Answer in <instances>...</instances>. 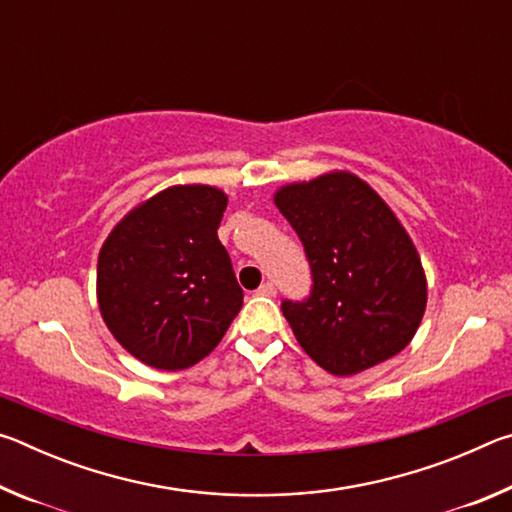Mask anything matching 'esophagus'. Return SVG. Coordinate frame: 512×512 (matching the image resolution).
<instances>
[{"mask_svg": "<svg viewBox=\"0 0 512 512\" xmlns=\"http://www.w3.org/2000/svg\"><path fill=\"white\" fill-rule=\"evenodd\" d=\"M259 296H275V284L273 282H264L262 287L257 289Z\"/></svg>", "mask_w": 512, "mask_h": 512, "instance_id": "obj_1", "label": "esophagus"}]
</instances>
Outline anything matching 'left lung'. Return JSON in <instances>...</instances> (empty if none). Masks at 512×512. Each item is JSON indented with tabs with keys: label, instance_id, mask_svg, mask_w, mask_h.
Instances as JSON below:
<instances>
[{
	"label": "left lung",
	"instance_id": "1",
	"mask_svg": "<svg viewBox=\"0 0 512 512\" xmlns=\"http://www.w3.org/2000/svg\"><path fill=\"white\" fill-rule=\"evenodd\" d=\"M273 203L298 232L314 277L305 302H282L300 348L336 377L402 352L427 309V277L384 198L350 171H327L282 185Z\"/></svg>",
	"mask_w": 512,
	"mask_h": 512
}]
</instances>
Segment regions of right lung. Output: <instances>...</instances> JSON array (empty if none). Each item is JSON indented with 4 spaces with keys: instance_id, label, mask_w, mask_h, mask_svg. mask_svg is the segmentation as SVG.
Wrapping results in <instances>:
<instances>
[{
    "instance_id": "obj_1",
    "label": "right lung",
    "mask_w": 512,
    "mask_h": 512,
    "mask_svg": "<svg viewBox=\"0 0 512 512\" xmlns=\"http://www.w3.org/2000/svg\"><path fill=\"white\" fill-rule=\"evenodd\" d=\"M228 196L212 185H173L133 207L99 250L103 323L126 352L158 370L205 359L244 305L219 241Z\"/></svg>"
}]
</instances>
